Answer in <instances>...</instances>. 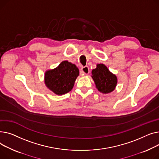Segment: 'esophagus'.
Listing matches in <instances>:
<instances>
[{
    "mask_svg": "<svg viewBox=\"0 0 159 159\" xmlns=\"http://www.w3.org/2000/svg\"><path fill=\"white\" fill-rule=\"evenodd\" d=\"M81 73L83 74V75H84V74H88L90 70H89V68L87 66H85V67H83L81 68Z\"/></svg>",
    "mask_w": 159,
    "mask_h": 159,
    "instance_id": "esophagus-1",
    "label": "esophagus"
}]
</instances>
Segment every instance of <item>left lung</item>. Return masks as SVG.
<instances>
[{
	"instance_id": "8db88e82",
	"label": "left lung",
	"mask_w": 159,
	"mask_h": 159,
	"mask_svg": "<svg viewBox=\"0 0 159 159\" xmlns=\"http://www.w3.org/2000/svg\"><path fill=\"white\" fill-rule=\"evenodd\" d=\"M91 77L98 90L102 94H108L113 92L116 87L117 76L111 73L104 64H97L96 68L92 70Z\"/></svg>"
}]
</instances>
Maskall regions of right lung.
Segmentation results:
<instances>
[{"instance_id": "right-lung-1", "label": "right lung", "mask_w": 159, "mask_h": 159, "mask_svg": "<svg viewBox=\"0 0 159 159\" xmlns=\"http://www.w3.org/2000/svg\"><path fill=\"white\" fill-rule=\"evenodd\" d=\"M80 71L76 65L63 61L57 67L45 72L46 87L57 95H63L70 92L79 76Z\"/></svg>"}]
</instances>
